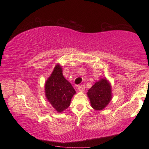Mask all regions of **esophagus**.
Masks as SVG:
<instances>
[{
  "instance_id": "1",
  "label": "esophagus",
  "mask_w": 149,
  "mask_h": 149,
  "mask_svg": "<svg viewBox=\"0 0 149 149\" xmlns=\"http://www.w3.org/2000/svg\"><path fill=\"white\" fill-rule=\"evenodd\" d=\"M85 89V85H80V86L78 87V90H79V91H81V92L84 91Z\"/></svg>"
}]
</instances>
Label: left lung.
Returning a JSON list of instances; mask_svg holds the SVG:
<instances>
[{
	"label": "left lung",
	"instance_id": "8db88e82",
	"mask_svg": "<svg viewBox=\"0 0 149 149\" xmlns=\"http://www.w3.org/2000/svg\"><path fill=\"white\" fill-rule=\"evenodd\" d=\"M87 97L95 110H102L109 104L112 98V86L106 77L100 79L88 90Z\"/></svg>",
	"mask_w": 149,
	"mask_h": 149
}]
</instances>
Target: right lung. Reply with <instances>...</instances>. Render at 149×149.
I'll use <instances>...</instances> for the list:
<instances>
[{
	"instance_id": "right-lung-1",
	"label": "right lung",
	"mask_w": 149,
	"mask_h": 149,
	"mask_svg": "<svg viewBox=\"0 0 149 149\" xmlns=\"http://www.w3.org/2000/svg\"><path fill=\"white\" fill-rule=\"evenodd\" d=\"M45 96L48 101L58 113L68 108L75 92L72 84L65 79L62 65L57 64L45 84Z\"/></svg>"
}]
</instances>
